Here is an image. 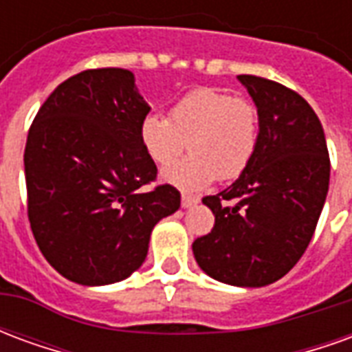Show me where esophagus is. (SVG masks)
Listing matches in <instances>:
<instances>
[{"label":"esophagus","instance_id":"34e87169","mask_svg":"<svg viewBox=\"0 0 352 352\" xmlns=\"http://www.w3.org/2000/svg\"><path fill=\"white\" fill-rule=\"evenodd\" d=\"M181 206H183V209H190V207L198 206V198H192V196H183V198H181Z\"/></svg>","mask_w":352,"mask_h":352}]
</instances>
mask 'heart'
<instances>
[{
    "label": "heart",
    "mask_w": 352,
    "mask_h": 352,
    "mask_svg": "<svg viewBox=\"0 0 352 352\" xmlns=\"http://www.w3.org/2000/svg\"><path fill=\"white\" fill-rule=\"evenodd\" d=\"M139 138L160 166L177 160L188 143L192 156L164 169L162 181L183 192H199L217 177L230 181L249 168L258 148V109L245 98L198 88L177 101L169 118L146 115Z\"/></svg>",
    "instance_id": "heart-1"
}]
</instances>
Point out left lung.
Listing matches in <instances>:
<instances>
[{
    "mask_svg": "<svg viewBox=\"0 0 352 352\" xmlns=\"http://www.w3.org/2000/svg\"><path fill=\"white\" fill-rule=\"evenodd\" d=\"M237 80L258 109V148L239 179L204 198L214 226L192 251L214 280L254 288L302 258L324 207L330 158L322 124L300 94L254 75Z\"/></svg>",
    "mask_w": 352,
    "mask_h": 352,
    "instance_id": "left-lung-1",
    "label": "left lung"
}]
</instances>
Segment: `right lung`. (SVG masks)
I'll list each match as a JSON object with an SVG mask.
<instances>
[{
	"instance_id": "right-lung-1",
	"label": "right lung",
	"mask_w": 352,
	"mask_h": 352,
	"mask_svg": "<svg viewBox=\"0 0 352 352\" xmlns=\"http://www.w3.org/2000/svg\"><path fill=\"white\" fill-rule=\"evenodd\" d=\"M148 103L128 69H88L43 103L24 151L28 217L43 256L65 279L103 287L143 265L153 228L181 207L156 179L139 128Z\"/></svg>"
}]
</instances>
